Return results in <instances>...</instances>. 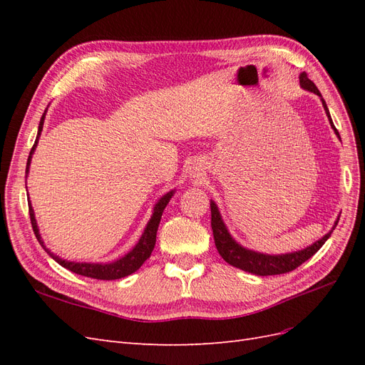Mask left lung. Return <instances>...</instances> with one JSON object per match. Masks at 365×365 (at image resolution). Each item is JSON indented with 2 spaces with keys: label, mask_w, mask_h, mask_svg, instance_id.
Here are the masks:
<instances>
[{
  "label": "left lung",
  "mask_w": 365,
  "mask_h": 365,
  "mask_svg": "<svg viewBox=\"0 0 365 365\" xmlns=\"http://www.w3.org/2000/svg\"><path fill=\"white\" fill-rule=\"evenodd\" d=\"M300 85L304 88V90L315 93L317 96L322 97V93L318 91V88L315 86V83L311 79H309L306 73L300 74ZM322 102L326 109V114L329 117L330 126L334 128L335 134L339 138L338 130L334 126V121H332V118H330L327 105L323 98H322ZM210 208H212V230H213L215 245H216L220 256H222V259L227 263H230L231 267H236L239 269H244L247 272L256 274V275H277V274L294 271L295 268L300 267L302 263H304L307 259H311L314 254L324 245V242L330 237V235H332V231H330V233H327L324 237L317 240L315 244H312L311 247H307L302 251L282 254V256H268V254H260V252L240 247L237 242L230 236V233L222 222V219H220L219 210L213 201H212V204H210ZM336 224H338V220L335 222V227H336Z\"/></svg>",
  "instance_id": "8db88e82"
}]
</instances>
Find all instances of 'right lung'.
I'll return each instance as SVG.
<instances>
[{"label":"right lung","mask_w":365,"mask_h":365,"mask_svg":"<svg viewBox=\"0 0 365 365\" xmlns=\"http://www.w3.org/2000/svg\"><path fill=\"white\" fill-rule=\"evenodd\" d=\"M43 118H46V113H43V115L41 117V121H39L38 137L41 135ZM38 137H36L35 145H33V148L30 150V155H29V160H27V172H29V164H30L31 153L38 145ZM172 196H173V192H169L168 195H164L161 200L158 201V204L155 205V208H153V215L149 220L148 227L145 228V233H143V236L138 240V244L135 245V248L129 251L125 257H121V259H118L113 263H74V262L62 260L58 256H54V254H51L46 247H43V242L41 240V235H39L35 213H33L31 205H29V213H30V220H31V228H33V231H35V236L39 240V244L43 247V250H46L54 260H56L59 264H62L63 268H67V269H70L76 274H79V275H85V277H91V279H97V280H117V279H121V277H126V275H130L132 272H135L141 267V264L150 257L153 247H155V242H157V230H158V225H160L161 215L164 212L165 205L169 204Z\"/></svg>","instance_id":"right-lung-1"}]
</instances>
